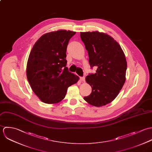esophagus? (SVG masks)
I'll list each match as a JSON object with an SVG mask.
<instances>
[{
	"mask_svg": "<svg viewBox=\"0 0 152 152\" xmlns=\"http://www.w3.org/2000/svg\"><path fill=\"white\" fill-rule=\"evenodd\" d=\"M80 80L81 82H85V77H80Z\"/></svg>",
	"mask_w": 152,
	"mask_h": 152,
	"instance_id": "obj_1",
	"label": "esophagus"
}]
</instances>
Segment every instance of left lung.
Returning a JSON list of instances; mask_svg holds the SVG:
<instances>
[{
  "label": "left lung",
  "mask_w": 152,
  "mask_h": 152,
  "mask_svg": "<svg viewBox=\"0 0 152 152\" xmlns=\"http://www.w3.org/2000/svg\"><path fill=\"white\" fill-rule=\"evenodd\" d=\"M88 50L91 67L96 73L86 77L91 94L83 99L88 103L101 107L111 103L118 95L126 80L127 61L119 44L109 35L96 31L80 32Z\"/></svg>",
  "instance_id": "obj_1"
}]
</instances>
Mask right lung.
<instances>
[{"label": "right lung", "mask_w": 152, "mask_h": 152, "mask_svg": "<svg viewBox=\"0 0 152 152\" xmlns=\"http://www.w3.org/2000/svg\"><path fill=\"white\" fill-rule=\"evenodd\" d=\"M75 31L59 30L42 35L28 58L26 75L32 91L41 101L55 104L65 97L67 88L79 77L68 71L66 49Z\"/></svg>", "instance_id": "right-lung-1"}]
</instances>
